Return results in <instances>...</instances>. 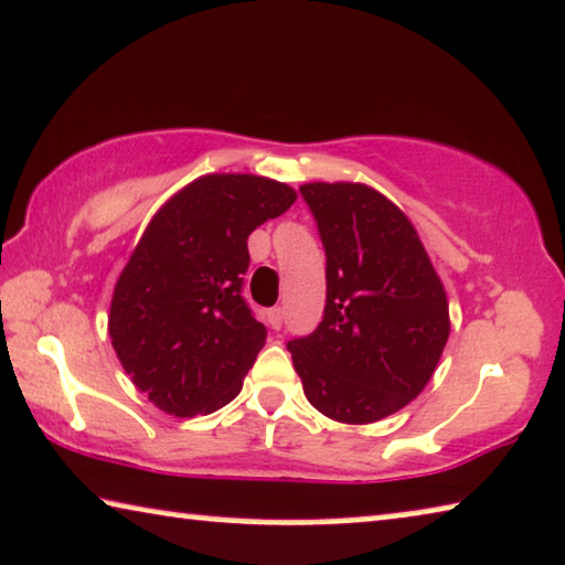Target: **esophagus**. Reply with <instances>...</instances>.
Returning <instances> with one entry per match:
<instances>
[{"mask_svg":"<svg viewBox=\"0 0 565 565\" xmlns=\"http://www.w3.org/2000/svg\"><path fill=\"white\" fill-rule=\"evenodd\" d=\"M267 318H269V326H273V329H275V331H280V329H282V323H285V310H282L280 306L269 308V313H267Z\"/></svg>","mask_w":565,"mask_h":565,"instance_id":"1","label":"esophagus"}]
</instances>
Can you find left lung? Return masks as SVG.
Instances as JSON below:
<instances>
[{"label": "left lung", "mask_w": 565, "mask_h": 565, "mask_svg": "<svg viewBox=\"0 0 565 565\" xmlns=\"http://www.w3.org/2000/svg\"><path fill=\"white\" fill-rule=\"evenodd\" d=\"M326 249L323 318L288 351L318 413L374 423L420 395L448 341V302L413 224L372 188L308 183Z\"/></svg>", "instance_id": "8db88e82"}]
</instances>
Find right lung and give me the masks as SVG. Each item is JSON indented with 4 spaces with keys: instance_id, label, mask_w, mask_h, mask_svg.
<instances>
[{
    "instance_id": "obj_1",
    "label": "right lung",
    "mask_w": 565,
    "mask_h": 565,
    "mask_svg": "<svg viewBox=\"0 0 565 565\" xmlns=\"http://www.w3.org/2000/svg\"><path fill=\"white\" fill-rule=\"evenodd\" d=\"M296 191L259 175H206L162 206L119 275L109 337L160 411L214 413L239 395L267 329L244 298L247 236Z\"/></svg>"
}]
</instances>
